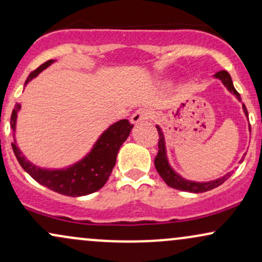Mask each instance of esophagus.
Masks as SVG:
<instances>
[{
	"label": "esophagus",
	"mask_w": 262,
	"mask_h": 262,
	"mask_svg": "<svg viewBox=\"0 0 262 262\" xmlns=\"http://www.w3.org/2000/svg\"><path fill=\"white\" fill-rule=\"evenodd\" d=\"M150 118H151V112L149 111V110L139 108V110H137L133 115H132L130 122L133 123V124H140V123L149 121Z\"/></svg>",
	"instance_id": "obj_1"
}]
</instances>
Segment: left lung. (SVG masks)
<instances>
[{
    "label": "left lung",
    "mask_w": 262,
    "mask_h": 262,
    "mask_svg": "<svg viewBox=\"0 0 262 262\" xmlns=\"http://www.w3.org/2000/svg\"><path fill=\"white\" fill-rule=\"evenodd\" d=\"M215 78L222 80V83L225 84V86H227V89L231 91V93L234 94L239 101L242 100L239 93L235 90V88L233 86L232 78H231V75L228 74V72H226V71L217 72V73L215 74ZM243 110H244L245 116L248 117V110H247V107H245L244 103H243ZM156 128H157V132H159V137H160L159 138V152H157V155L155 157V161L154 162H155V167H156L157 172H159L160 177L165 181V183L168 185V187L178 189V190H182V191H190V193H205V191H209V190H211V189L217 188L219 185H221L222 183H225L227 179L231 177V172H229V173H227L226 176H223L222 178L216 179V181L205 182V183H196V182L187 181V179L182 178L181 176L177 174V173L173 171L172 167L169 166L168 160H167V156H166V147H165V139H163V134H162L160 127H156ZM243 160H244V157H243L241 162H243Z\"/></svg>",
    "instance_id": "1"
}]
</instances>
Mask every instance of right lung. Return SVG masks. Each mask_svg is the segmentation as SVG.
Here are the masks:
<instances>
[{
	"instance_id": "obj_1",
	"label": "right lung",
	"mask_w": 262,
	"mask_h": 262,
	"mask_svg": "<svg viewBox=\"0 0 262 262\" xmlns=\"http://www.w3.org/2000/svg\"><path fill=\"white\" fill-rule=\"evenodd\" d=\"M53 61L50 59L41 64L39 68L33 71L28 75L24 86L33 78L37 77L40 72L49 67ZM20 105L15 103L13 112L11 116V135L14 138L15 122H17V113L19 111ZM133 124L129 123L128 119H121L112 124L94 145L93 150L88 156H85L81 161L75 165L68 167L66 169H42L30 163L20 152L17 145L12 143V149L18 162L23 167L25 172H28L37 183L51 190L67 196H83L91 193H95L106 184L110 174L112 173L113 167L116 165V159L119 147L127 140L130 133Z\"/></svg>"
}]
</instances>
